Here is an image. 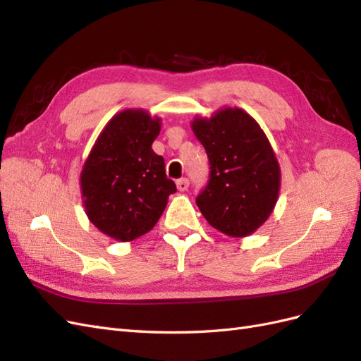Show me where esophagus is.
I'll return each mask as SVG.
<instances>
[{
	"label": "esophagus",
	"instance_id": "esophagus-1",
	"mask_svg": "<svg viewBox=\"0 0 361 361\" xmlns=\"http://www.w3.org/2000/svg\"><path fill=\"white\" fill-rule=\"evenodd\" d=\"M188 188H189V180H188V178H180V180H177V189H178L180 192H186Z\"/></svg>",
	"mask_w": 361,
	"mask_h": 361
}]
</instances>
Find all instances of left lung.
I'll return each mask as SVG.
<instances>
[{"label":"left lung","mask_w":361,"mask_h":361,"mask_svg":"<svg viewBox=\"0 0 361 361\" xmlns=\"http://www.w3.org/2000/svg\"><path fill=\"white\" fill-rule=\"evenodd\" d=\"M190 128L207 152L210 180L197 205L213 228L246 238L267 221L281 188V169L264 131L250 113L222 107L195 116Z\"/></svg>","instance_id":"1"}]
</instances>
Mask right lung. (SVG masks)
I'll return each mask as SVG.
<instances>
[{"instance_id":"right-lung-1","label":"right lung","mask_w":361,"mask_h":361,"mask_svg":"<svg viewBox=\"0 0 361 361\" xmlns=\"http://www.w3.org/2000/svg\"><path fill=\"white\" fill-rule=\"evenodd\" d=\"M161 119L148 110L126 109L102 128L80 172L87 219L109 238L131 242L154 228L175 183L151 145Z\"/></svg>"}]
</instances>
